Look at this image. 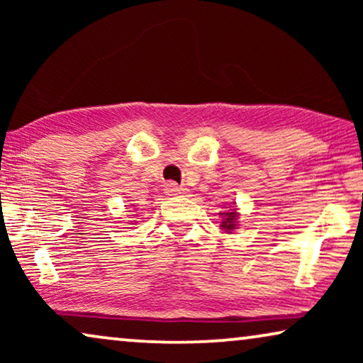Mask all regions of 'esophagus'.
<instances>
[{"instance_id":"obj_1","label":"esophagus","mask_w":363,"mask_h":363,"mask_svg":"<svg viewBox=\"0 0 363 363\" xmlns=\"http://www.w3.org/2000/svg\"><path fill=\"white\" fill-rule=\"evenodd\" d=\"M167 193L168 195H182V193H185V188L183 186H178L177 183H168L167 185Z\"/></svg>"}]
</instances>
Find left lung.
Segmentation results:
<instances>
[{"instance_id": "left-lung-1", "label": "left lung", "mask_w": 363, "mask_h": 363, "mask_svg": "<svg viewBox=\"0 0 363 363\" xmlns=\"http://www.w3.org/2000/svg\"><path fill=\"white\" fill-rule=\"evenodd\" d=\"M223 215V213H221ZM225 220L221 221V226L225 228L226 231H230V230H235V223H236V216H238V213L233 210L231 213H225Z\"/></svg>"}]
</instances>
